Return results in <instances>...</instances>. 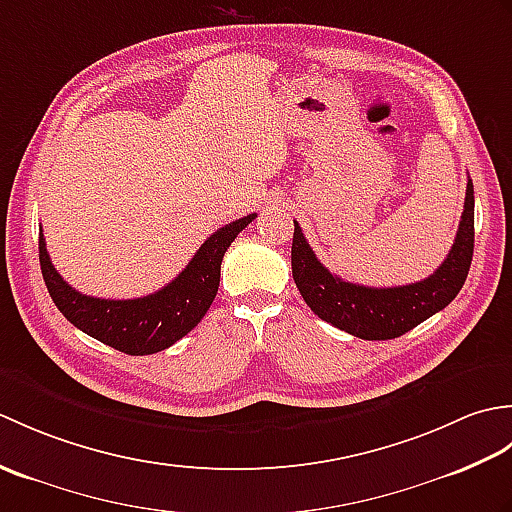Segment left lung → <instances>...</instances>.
I'll list each match as a JSON object with an SVG mask.
<instances>
[{
    "instance_id": "left-lung-1",
    "label": "left lung",
    "mask_w": 512,
    "mask_h": 512,
    "mask_svg": "<svg viewBox=\"0 0 512 512\" xmlns=\"http://www.w3.org/2000/svg\"><path fill=\"white\" fill-rule=\"evenodd\" d=\"M475 244L473 182H466L464 213L449 255L427 279L409 286L369 288L343 281L325 268L295 222L292 235V277L319 319L365 341H387L413 330L447 308L469 275Z\"/></svg>"
}]
</instances>
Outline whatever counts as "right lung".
Instances as JSON below:
<instances>
[{
	"label": "right lung",
	"mask_w": 512,
	"mask_h": 512,
	"mask_svg": "<svg viewBox=\"0 0 512 512\" xmlns=\"http://www.w3.org/2000/svg\"><path fill=\"white\" fill-rule=\"evenodd\" d=\"M257 213L222 226L198 248L182 273L154 295L140 299H96L81 295L52 266L46 237L39 231V264L54 306L74 328L118 352L145 356L167 350L202 321L220 286L226 248Z\"/></svg>",
	"instance_id": "right-lung-1"
}]
</instances>
